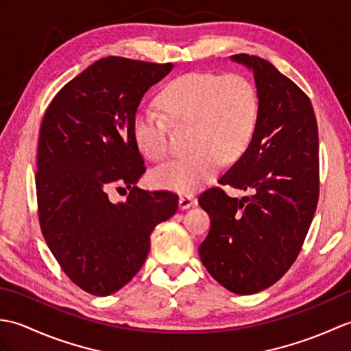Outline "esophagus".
<instances>
[{"label": "esophagus", "instance_id": "34e87169", "mask_svg": "<svg viewBox=\"0 0 351 351\" xmlns=\"http://www.w3.org/2000/svg\"><path fill=\"white\" fill-rule=\"evenodd\" d=\"M196 204V197L191 196V195H182L180 197V208L181 210H187L191 205Z\"/></svg>", "mask_w": 351, "mask_h": 351}]
</instances>
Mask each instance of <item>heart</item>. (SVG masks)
Listing matches in <instances>:
<instances>
[{"mask_svg": "<svg viewBox=\"0 0 351 351\" xmlns=\"http://www.w3.org/2000/svg\"><path fill=\"white\" fill-rule=\"evenodd\" d=\"M164 114L141 107L132 119L138 149L152 161L169 154V121L190 123L193 151L156 167L155 187L191 193L210 182L221 158L232 161L250 145L259 117V95L253 81L240 73L187 72L176 77L158 96Z\"/></svg>", "mask_w": 351, "mask_h": 351, "instance_id": "1", "label": "heart"}]
</instances>
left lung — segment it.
<instances>
[{"instance_id": "obj_1", "label": "left lung", "mask_w": 351, "mask_h": 351, "mask_svg": "<svg viewBox=\"0 0 351 351\" xmlns=\"http://www.w3.org/2000/svg\"><path fill=\"white\" fill-rule=\"evenodd\" d=\"M230 58L253 71L259 117L250 145L219 182L252 196L229 197L221 187L199 196L211 219L199 255L220 285L255 294L289 270L314 219L318 126L308 95L270 62L249 54Z\"/></svg>"}]
</instances>
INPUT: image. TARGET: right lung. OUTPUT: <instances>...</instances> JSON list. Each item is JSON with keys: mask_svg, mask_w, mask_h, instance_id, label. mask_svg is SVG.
I'll return each instance as SVG.
<instances>
[{"mask_svg": "<svg viewBox=\"0 0 351 351\" xmlns=\"http://www.w3.org/2000/svg\"><path fill=\"white\" fill-rule=\"evenodd\" d=\"M171 68L101 58L45 111L36 171L40 229L66 276L93 295L113 294L136 276L152 230L178 210L175 193L136 187L146 166L132 134L141 98ZM123 186L127 202L110 203L108 191Z\"/></svg>", "mask_w": 351, "mask_h": 351, "instance_id": "right-lung-1", "label": "right lung"}]
</instances>
